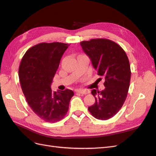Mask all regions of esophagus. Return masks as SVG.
<instances>
[{
	"label": "esophagus",
	"mask_w": 156,
	"mask_h": 156,
	"mask_svg": "<svg viewBox=\"0 0 156 156\" xmlns=\"http://www.w3.org/2000/svg\"><path fill=\"white\" fill-rule=\"evenodd\" d=\"M76 92L77 93L83 94V95H86V94H88L90 93V91L87 90H76Z\"/></svg>",
	"instance_id": "1"
}]
</instances>
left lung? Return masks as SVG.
Here are the masks:
<instances>
[{
    "mask_svg": "<svg viewBox=\"0 0 156 156\" xmlns=\"http://www.w3.org/2000/svg\"><path fill=\"white\" fill-rule=\"evenodd\" d=\"M80 44L98 75L105 79L103 90H92L96 101L88 111L96 119L108 120L120 111L127 98L131 79L129 59L124 50L110 40L91 39Z\"/></svg>",
    "mask_w": 156,
    "mask_h": 156,
    "instance_id": "left-lung-1",
    "label": "left lung"
}]
</instances>
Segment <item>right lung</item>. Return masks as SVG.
Masks as SVG:
<instances>
[{
	"mask_svg": "<svg viewBox=\"0 0 156 156\" xmlns=\"http://www.w3.org/2000/svg\"><path fill=\"white\" fill-rule=\"evenodd\" d=\"M69 45L40 43L28 49L19 68V77L28 104L41 119L55 123L68 112L72 90L53 92L51 84L60 59Z\"/></svg>",
	"mask_w": 156,
	"mask_h": 156,
	"instance_id": "1",
	"label": "right lung"
}]
</instances>
